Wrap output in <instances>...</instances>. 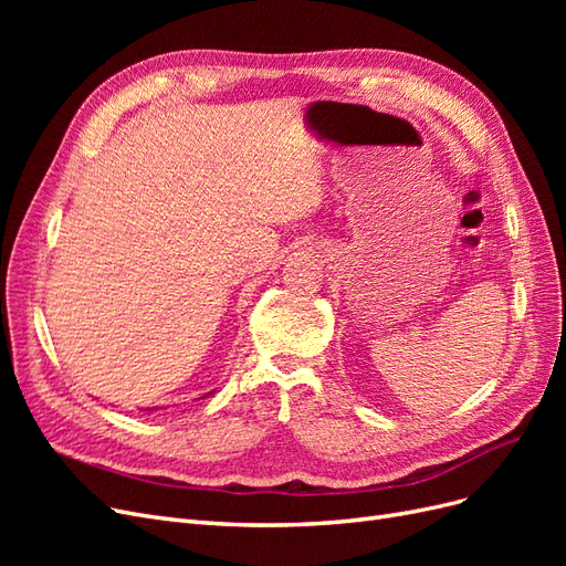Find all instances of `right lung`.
I'll return each instance as SVG.
<instances>
[{
    "label": "right lung",
    "mask_w": 566,
    "mask_h": 566,
    "mask_svg": "<svg viewBox=\"0 0 566 566\" xmlns=\"http://www.w3.org/2000/svg\"><path fill=\"white\" fill-rule=\"evenodd\" d=\"M210 394H212V391H210ZM210 394H205V397H210ZM148 410H150V408H148Z\"/></svg>",
    "instance_id": "right-lung-1"
}]
</instances>
